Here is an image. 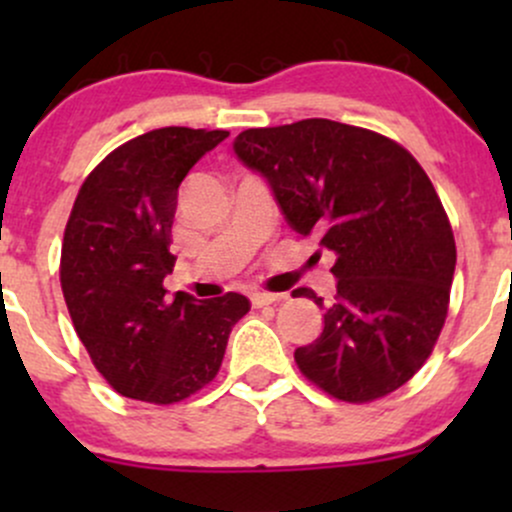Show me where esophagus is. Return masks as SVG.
<instances>
[{
    "label": "esophagus",
    "mask_w": 512,
    "mask_h": 512,
    "mask_svg": "<svg viewBox=\"0 0 512 512\" xmlns=\"http://www.w3.org/2000/svg\"><path fill=\"white\" fill-rule=\"evenodd\" d=\"M284 298V293H267V291H255L250 296V301L255 308H262V305H269V303H276Z\"/></svg>",
    "instance_id": "34e87169"
}]
</instances>
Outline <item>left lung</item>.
Listing matches in <instances>:
<instances>
[{"mask_svg": "<svg viewBox=\"0 0 512 512\" xmlns=\"http://www.w3.org/2000/svg\"><path fill=\"white\" fill-rule=\"evenodd\" d=\"M233 151L293 231L334 255L332 303L296 289L325 308V330L293 354L301 373L342 402L395 392L438 342L457 260L424 168L383 134L322 117L245 129Z\"/></svg>", "mask_w": 512, "mask_h": 512, "instance_id": "obj_1", "label": "left lung"}]
</instances>
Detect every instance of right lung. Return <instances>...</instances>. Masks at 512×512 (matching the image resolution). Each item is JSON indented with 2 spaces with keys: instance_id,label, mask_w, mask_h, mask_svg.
I'll return each instance as SVG.
<instances>
[{
  "instance_id": "add662e5",
  "label": "right lung",
  "mask_w": 512,
  "mask_h": 512,
  "mask_svg": "<svg viewBox=\"0 0 512 512\" xmlns=\"http://www.w3.org/2000/svg\"><path fill=\"white\" fill-rule=\"evenodd\" d=\"M223 129L161 127L91 170L64 228L60 281L74 330L120 395L173 404L219 373L228 334L250 310L240 293L166 296L178 187Z\"/></svg>"
}]
</instances>
